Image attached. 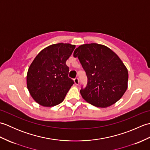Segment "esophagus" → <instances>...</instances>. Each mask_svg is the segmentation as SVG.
<instances>
[{
    "instance_id": "34e87169",
    "label": "esophagus",
    "mask_w": 150,
    "mask_h": 150,
    "mask_svg": "<svg viewBox=\"0 0 150 150\" xmlns=\"http://www.w3.org/2000/svg\"><path fill=\"white\" fill-rule=\"evenodd\" d=\"M74 82H75V84L76 85H78V84H79V79H78V78H75V79H74Z\"/></svg>"
}]
</instances>
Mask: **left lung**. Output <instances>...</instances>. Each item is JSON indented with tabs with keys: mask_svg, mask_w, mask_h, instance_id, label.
I'll use <instances>...</instances> for the list:
<instances>
[{
	"mask_svg": "<svg viewBox=\"0 0 150 150\" xmlns=\"http://www.w3.org/2000/svg\"><path fill=\"white\" fill-rule=\"evenodd\" d=\"M86 73L88 83L80 90L82 98L96 107L110 106L123 96L128 88V72L117 54L106 46L86 44L76 48Z\"/></svg>",
	"mask_w": 150,
	"mask_h": 150,
	"instance_id": "obj_1",
	"label": "left lung"
}]
</instances>
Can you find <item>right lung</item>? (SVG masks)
I'll return each instance as SVG.
<instances>
[{
	"mask_svg": "<svg viewBox=\"0 0 150 150\" xmlns=\"http://www.w3.org/2000/svg\"><path fill=\"white\" fill-rule=\"evenodd\" d=\"M75 45L58 43L43 49L28 69L26 82L31 96L42 106L59 104L74 82L68 77L66 62Z\"/></svg>",
	"mask_w": 150,
	"mask_h": 150,
	"instance_id": "right-lung-1",
	"label": "right lung"
}]
</instances>
